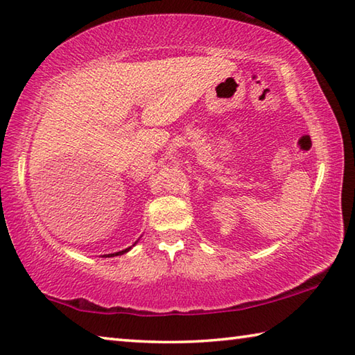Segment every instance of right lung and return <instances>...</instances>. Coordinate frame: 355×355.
<instances>
[{"label": "right lung", "instance_id": "right-lung-1", "mask_svg": "<svg viewBox=\"0 0 355 355\" xmlns=\"http://www.w3.org/2000/svg\"><path fill=\"white\" fill-rule=\"evenodd\" d=\"M128 251V248L127 250H122V251H119V253H114V254H108V256H118V254H124V253H127Z\"/></svg>", "mask_w": 355, "mask_h": 355}]
</instances>
